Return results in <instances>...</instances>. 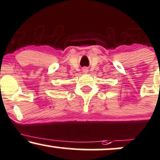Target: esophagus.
Returning a JSON list of instances; mask_svg holds the SVG:
<instances>
[{
  "label": "esophagus",
  "mask_w": 160,
  "mask_h": 160,
  "mask_svg": "<svg viewBox=\"0 0 160 160\" xmlns=\"http://www.w3.org/2000/svg\"><path fill=\"white\" fill-rule=\"evenodd\" d=\"M88 71H89V69H88L87 68H84L82 69V72L85 73V74H86V73H88Z\"/></svg>",
  "instance_id": "esophagus-1"
}]
</instances>
